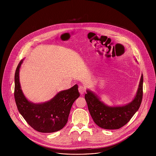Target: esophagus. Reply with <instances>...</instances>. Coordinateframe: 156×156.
I'll return each mask as SVG.
<instances>
[{
	"instance_id": "34e87169",
	"label": "esophagus",
	"mask_w": 156,
	"mask_h": 156,
	"mask_svg": "<svg viewBox=\"0 0 156 156\" xmlns=\"http://www.w3.org/2000/svg\"><path fill=\"white\" fill-rule=\"evenodd\" d=\"M78 91L81 94H83L86 91V89L83 86H80L78 87Z\"/></svg>"
}]
</instances>
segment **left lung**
<instances>
[{"instance_id":"8db88e82","label":"left lung","mask_w":156,"mask_h":156,"mask_svg":"<svg viewBox=\"0 0 156 156\" xmlns=\"http://www.w3.org/2000/svg\"><path fill=\"white\" fill-rule=\"evenodd\" d=\"M143 75H141L136 95L129 104L119 107H109L100 101L97 95L87 90L85 100L95 123L107 129H119L125 125L139 109L143 99Z\"/></svg>"}]
</instances>
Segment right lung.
I'll list each match as a JSON object with an SVG mask.
<instances>
[{"label":"right lung","mask_w":156,"mask_h":156,"mask_svg":"<svg viewBox=\"0 0 156 156\" xmlns=\"http://www.w3.org/2000/svg\"><path fill=\"white\" fill-rule=\"evenodd\" d=\"M23 60L17 66L15 74L14 96L19 112L34 129L41 133L60 130L67 123L72 106L80 96L78 85L57 94L49 101L34 104L27 100L21 89L19 71Z\"/></svg>","instance_id":"add662e5"}]
</instances>
